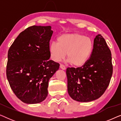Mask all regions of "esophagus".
<instances>
[{
  "instance_id": "esophagus-1",
  "label": "esophagus",
  "mask_w": 121,
  "mask_h": 121,
  "mask_svg": "<svg viewBox=\"0 0 121 121\" xmlns=\"http://www.w3.org/2000/svg\"><path fill=\"white\" fill-rule=\"evenodd\" d=\"M59 67H60V68L63 69V70H65V67L64 65H63V64H60Z\"/></svg>"
}]
</instances>
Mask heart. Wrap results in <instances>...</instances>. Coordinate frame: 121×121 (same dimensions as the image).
Masks as SVG:
<instances>
[{
	"mask_svg": "<svg viewBox=\"0 0 121 121\" xmlns=\"http://www.w3.org/2000/svg\"><path fill=\"white\" fill-rule=\"evenodd\" d=\"M93 49L90 38L77 33L65 34L59 36L57 43L52 42L49 48L53 60L58 62L65 57L74 67H80L85 64Z\"/></svg>",
	"mask_w": 121,
	"mask_h": 121,
	"instance_id": "1",
	"label": "heart"
}]
</instances>
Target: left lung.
<instances>
[{"instance_id": "left-lung-1", "label": "left lung", "mask_w": 121, "mask_h": 121, "mask_svg": "<svg viewBox=\"0 0 121 121\" xmlns=\"http://www.w3.org/2000/svg\"><path fill=\"white\" fill-rule=\"evenodd\" d=\"M113 73L111 52L101 35L94 40L90 57L81 67L68 68V92L73 100L90 102L103 95Z\"/></svg>"}]
</instances>
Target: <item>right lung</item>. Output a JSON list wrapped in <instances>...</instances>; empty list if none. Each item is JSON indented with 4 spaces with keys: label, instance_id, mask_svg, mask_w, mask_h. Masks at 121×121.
Masks as SVG:
<instances>
[{
    "label": "right lung",
    "instance_id": "1",
    "mask_svg": "<svg viewBox=\"0 0 121 121\" xmlns=\"http://www.w3.org/2000/svg\"><path fill=\"white\" fill-rule=\"evenodd\" d=\"M51 26H32L19 35L8 51L6 77L11 89L23 102L35 104L48 95L49 79L59 64L49 60Z\"/></svg>",
    "mask_w": 121,
    "mask_h": 121
}]
</instances>
